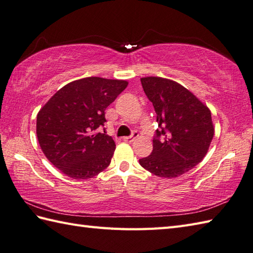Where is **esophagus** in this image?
<instances>
[{
  "label": "esophagus",
  "instance_id": "34e87169",
  "mask_svg": "<svg viewBox=\"0 0 253 253\" xmlns=\"http://www.w3.org/2000/svg\"><path fill=\"white\" fill-rule=\"evenodd\" d=\"M138 137H139L138 132H137V131H133L131 136H129V137H124L123 140L126 141V142H132V141H135Z\"/></svg>",
  "mask_w": 253,
  "mask_h": 253
}]
</instances>
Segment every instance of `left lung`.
Returning a JSON list of instances; mask_svg holds the SVG:
<instances>
[{
  "instance_id": "left-lung-1",
  "label": "left lung",
  "mask_w": 253,
  "mask_h": 253,
  "mask_svg": "<svg viewBox=\"0 0 253 253\" xmlns=\"http://www.w3.org/2000/svg\"><path fill=\"white\" fill-rule=\"evenodd\" d=\"M140 80L157 113L159 128L152 153L139 163L159 177L175 178L195 168L208 153L214 136L211 111L174 80L154 76Z\"/></svg>"
}]
</instances>
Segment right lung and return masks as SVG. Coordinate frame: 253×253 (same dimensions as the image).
<instances>
[{
  "instance_id": "1",
  "label": "right lung",
  "mask_w": 253,
  "mask_h": 253,
  "mask_svg": "<svg viewBox=\"0 0 253 253\" xmlns=\"http://www.w3.org/2000/svg\"><path fill=\"white\" fill-rule=\"evenodd\" d=\"M126 80L87 77L64 85L37 115V137L46 159L74 179H88L111 163L115 142L104 126L105 109Z\"/></svg>"
}]
</instances>
